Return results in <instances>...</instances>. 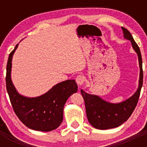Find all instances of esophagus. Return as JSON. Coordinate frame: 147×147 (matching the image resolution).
Listing matches in <instances>:
<instances>
[{
	"label": "esophagus",
	"instance_id": "34e87169",
	"mask_svg": "<svg viewBox=\"0 0 147 147\" xmlns=\"http://www.w3.org/2000/svg\"><path fill=\"white\" fill-rule=\"evenodd\" d=\"M76 82L79 86H82L85 82V76H82V75H79V76H76Z\"/></svg>",
	"mask_w": 147,
	"mask_h": 147
}]
</instances>
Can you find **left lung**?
<instances>
[{
	"label": "left lung",
	"instance_id": "8db88e82",
	"mask_svg": "<svg viewBox=\"0 0 147 147\" xmlns=\"http://www.w3.org/2000/svg\"><path fill=\"white\" fill-rule=\"evenodd\" d=\"M121 28L123 30L124 37L130 40L132 47L138 56L141 70L139 86L137 91L132 97L119 104L109 103L97 96L88 94L83 90H81V93L85 101L88 121L96 129H107L120 126L130 117L139 99L144 77L141 51L130 32L124 27H121Z\"/></svg>",
	"mask_w": 147,
	"mask_h": 147
}]
</instances>
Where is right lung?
<instances>
[{
    "label": "right lung",
    "instance_id": "1",
    "mask_svg": "<svg viewBox=\"0 0 147 147\" xmlns=\"http://www.w3.org/2000/svg\"><path fill=\"white\" fill-rule=\"evenodd\" d=\"M9 54L6 65V90L18 119L32 129L49 131L57 129L63 119V108L68 97L77 91L75 80H66L37 98H26L18 94L11 80V59L18 48Z\"/></svg>",
    "mask_w": 147,
    "mask_h": 147
}]
</instances>
